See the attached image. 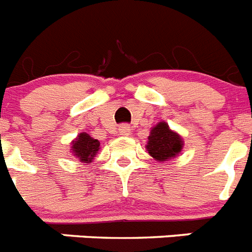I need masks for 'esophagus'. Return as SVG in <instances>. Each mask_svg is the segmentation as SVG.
Here are the masks:
<instances>
[{"label":"esophagus","instance_id":"obj_1","mask_svg":"<svg viewBox=\"0 0 252 252\" xmlns=\"http://www.w3.org/2000/svg\"><path fill=\"white\" fill-rule=\"evenodd\" d=\"M120 135H122V136H127L128 133H130V127H128V125H122V126H120Z\"/></svg>","mask_w":252,"mask_h":252}]
</instances>
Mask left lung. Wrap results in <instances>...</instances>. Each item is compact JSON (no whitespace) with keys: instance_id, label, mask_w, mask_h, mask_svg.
<instances>
[{"instance_id":"obj_1","label":"left lung","mask_w":252,"mask_h":252,"mask_svg":"<svg viewBox=\"0 0 252 252\" xmlns=\"http://www.w3.org/2000/svg\"><path fill=\"white\" fill-rule=\"evenodd\" d=\"M182 146V137L171 131L165 122H160L151 130L146 149L154 159L158 161H166L179 154Z\"/></svg>"}]
</instances>
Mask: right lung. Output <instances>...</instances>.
I'll use <instances>...</instances> for the list:
<instances>
[{"label":"right lung","instance_id":"1","mask_svg":"<svg viewBox=\"0 0 252 252\" xmlns=\"http://www.w3.org/2000/svg\"><path fill=\"white\" fill-rule=\"evenodd\" d=\"M73 153L81 161L88 162L94 159V155L99 149V141L88 135V133H81L75 141H73Z\"/></svg>","mask_w":252,"mask_h":252}]
</instances>
